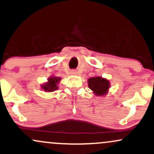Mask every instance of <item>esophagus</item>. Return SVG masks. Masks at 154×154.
Listing matches in <instances>:
<instances>
[{
	"mask_svg": "<svg viewBox=\"0 0 154 154\" xmlns=\"http://www.w3.org/2000/svg\"><path fill=\"white\" fill-rule=\"evenodd\" d=\"M76 73H77L76 71H75V70H70V74H71V75H75V74H76Z\"/></svg>",
	"mask_w": 154,
	"mask_h": 154,
	"instance_id": "obj_1",
	"label": "esophagus"
}]
</instances>
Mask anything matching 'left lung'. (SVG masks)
<instances>
[{
  "mask_svg": "<svg viewBox=\"0 0 154 154\" xmlns=\"http://www.w3.org/2000/svg\"><path fill=\"white\" fill-rule=\"evenodd\" d=\"M88 86L96 96L101 97L108 93L110 84L107 79L101 76H96L88 79Z\"/></svg>",
  "mask_w": 154,
  "mask_h": 154,
  "instance_id": "8db88e82",
  "label": "left lung"
}]
</instances>
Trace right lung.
Listing matches in <instances>:
<instances>
[{"label":"right lung","mask_w":154,"mask_h":154,"mask_svg":"<svg viewBox=\"0 0 154 154\" xmlns=\"http://www.w3.org/2000/svg\"><path fill=\"white\" fill-rule=\"evenodd\" d=\"M61 80V78L57 76L50 77L48 79V82L41 85V88L47 92L55 91L58 88L57 84Z\"/></svg>","instance_id":"1"}]
</instances>
